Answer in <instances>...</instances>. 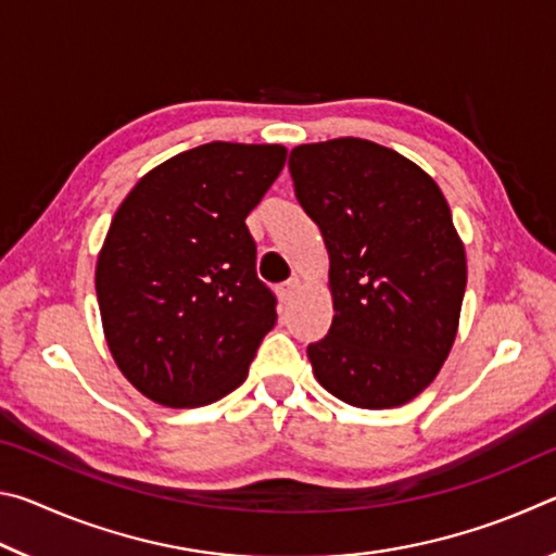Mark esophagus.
Here are the masks:
<instances>
[{
    "instance_id": "obj_1",
    "label": "esophagus",
    "mask_w": 556,
    "mask_h": 556,
    "mask_svg": "<svg viewBox=\"0 0 556 556\" xmlns=\"http://www.w3.org/2000/svg\"><path fill=\"white\" fill-rule=\"evenodd\" d=\"M296 289H299V279H296V277H291L289 281H285V285L279 287V296H281V301H285V304H287V301L296 294Z\"/></svg>"
}]
</instances>
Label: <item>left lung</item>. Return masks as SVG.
I'll return each mask as SVG.
<instances>
[{
  "instance_id": "left-lung-1",
  "label": "left lung",
  "mask_w": 556,
  "mask_h": 556,
  "mask_svg": "<svg viewBox=\"0 0 556 556\" xmlns=\"http://www.w3.org/2000/svg\"><path fill=\"white\" fill-rule=\"evenodd\" d=\"M294 193L324 235L333 324L306 348L316 380L353 407H400L456 341L466 252L427 172L368 139L291 149Z\"/></svg>"
}]
</instances>
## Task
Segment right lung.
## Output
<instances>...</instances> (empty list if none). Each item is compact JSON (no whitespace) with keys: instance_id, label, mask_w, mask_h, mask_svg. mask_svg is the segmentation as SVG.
Here are the masks:
<instances>
[{"instance_id":"obj_1","label":"right lung","mask_w":556,"mask_h":556,"mask_svg":"<svg viewBox=\"0 0 556 556\" xmlns=\"http://www.w3.org/2000/svg\"><path fill=\"white\" fill-rule=\"evenodd\" d=\"M287 162L281 144L211 142L159 164L127 193L96 267L105 341L122 375L164 407L240 388L277 299L244 225Z\"/></svg>"}]
</instances>
